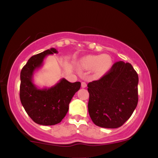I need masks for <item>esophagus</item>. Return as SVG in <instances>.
<instances>
[{
	"instance_id": "esophagus-1",
	"label": "esophagus",
	"mask_w": 158,
	"mask_h": 158,
	"mask_svg": "<svg viewBox=\"0 0 158 158\" xmlns=\"http://www.w3.org/2000/svg\"><path fill=\"white\" fill-rule=\"evenodd\" d=\"M86 87H87L86 82H85V81H82V82H81V88H86Z\"/></svg>"
}]
</instances>
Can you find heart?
<instances>
[{
  "mask_svg": "<svg viewBox=\"0 0 158 158\" xmlns=\"http://www.w3.org/2000/svg\"><path fill=\"white\" fill-rule=\"evenodd\" d=\"M81 66L85 69L96 68L98 73L102 74L108 71L112 65V59L108 55L88 56L81 59Z\"/></svg>",
  "mask_w": 158,
  "mask_h": 158,
  "instance_id": "b5f03b06",
  "label": "heart"
}]
</instances>
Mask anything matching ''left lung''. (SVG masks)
<instances>
[{"label": "left lung", "instance_id": "1", "mask_svg": "<svg viewBox=\"0 0 158 158\" xmlns=\"http://www.w3.org/2000/svg\"><path fill=\"white\" fill-rule=\"evenodd\" d=\"M138 75L130 63L119 61L99 80L88 84V112L96 126H122L138 102Z\"/></svg>", "mask_w": 158, "mask_h": 158}]
</instances>
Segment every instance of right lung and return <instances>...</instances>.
Here are the masks:
<instances>
[{
  "instance_id": "obj_1",
  "label": "right lung",
  "mask_w": 158,
  "mask_h": 158,
  "mask_svg": "<svg viewBox=\"0 0 158 158\" xmlns=\"http://www.w3.org/2000/svg\"><path fill=\"white\" fill-rule=\"evenodd\" d=\"M55 48L32 56L21 71L20 99L26 112L34 122L52 126L62 120L68 113L71 99L81 87L79 81L71 83L61 79L49 88H38L32 82L34 72L41 68L44 58L57 53Z\"/></svg>"
}]
</instances>
